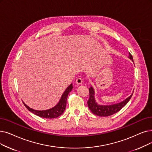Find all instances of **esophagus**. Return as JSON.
<instances>
[{"label":"esophagus","instance_id":"obj_1","mask_svg":"<svg viewBox=\"0 0 152 152\" xmlns=\"http://www.w3.org/2000/svg\"><path fill=\"white\" fill-rule=\"evenodd\" d=\"M76 83L77 84H81L83 83V79L81 77H77L76 80Z\"/></svg>","mask_w":152,"mask_h":152}]
</instances>
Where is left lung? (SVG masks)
I'll list each match as a JSON object with an SVG mask.
<instances>
[{"label": "left lung", "mask_w": 152, "mask_h": 152, "mask_svg": "<svg viewBox=\"0 0 152 152\" xmlns=\"http://www.w3.org/2000/svg\"><path fill=\"white\" fill-rule=\"evenodd\" d=\"M129 58L133 61V57L129 53ZM89 98L88 101V105L89 109L94 114L101 117H107L113 115L121 110L130 101L132 94L130 95L125 101L113 105H98L94 99V91L92 87L89 88Z\"/></svg>", "instance_id": "obj_1"}]
</instances>
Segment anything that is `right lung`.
<instances>
[{
    "instance_id": "obj_1",
    "label": "right lung",
    "mask_w": 152,
    "mask_h": 152,
    "mask_svg": "<svg viewBox=\"0 0 152 152\" xmlns=\"http://www.w3.org/2000/svg\"><path fill=\"white\" fill-rule=\"evenodd\" d=\"M72 89V84H71L66 88V89L65 90L63 94L61 97V99L60 100V101H59V102L58 103V104L56 105V106L48 110H34L30 108L28 105H26L24 102H23V104L26 107V108H27L29 111H30L31 113H34V114L39 117L46 118H56L59 116H60L64 113L66 108V105L68 96L69 92L71 91Z\"/></svg>"
}]
</instances>
